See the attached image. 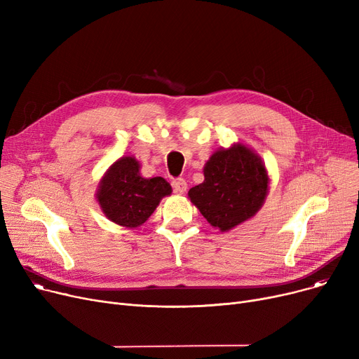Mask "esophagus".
<instances>
[{"label": "esophagus", "mask_w": 359, "mask_h": 359, "mask_svg": "<svg viewBox=\"0 0 359 359\" xmlns=\"http://www.w3.org/2000/svg\"><path fill=\"white\" fill-rule=\"evenodd\" d=\"M172 186H173L175 192H177V194H184L186 189H187V183H186V180L183 177L173 179L172 180Z\"/></svg>", "instance_id": "obj_1"}]
</instances>
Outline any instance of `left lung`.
Instances as JSON below:
<instances>
[{
  "label": "left lung",
  "mask_w": 359,
  "mask_h": 359,
  "mask_svg": "<svg viewBox=\"0 0 359 359\" xmlns=\"http://www.w3.org/2000/svg\"><path fill=\"white\" fill-rule=\"evenodd\" d=\"M203 176V183L187 195L206 221L221 231L253 217L268 194L265 165L241 144L214 153L205 164Z\"/></svg>",
  "instance_id": "left-lung-1"
}]
</instances>
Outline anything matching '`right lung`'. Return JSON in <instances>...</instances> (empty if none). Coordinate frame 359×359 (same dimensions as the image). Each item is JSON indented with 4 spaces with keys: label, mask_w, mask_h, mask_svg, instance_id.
I'll return each mask as SVG.
<instances>
[{
    "label": "right lung",
    "mask_w": 359,
    "mask_h": 359,
    "mask_svg": "<svg viewBox=\"0 0 359 359\" xmlns=\"http://www.w3.org/2000/svg\"><path fill=\"white\" fill-rule=\"evenodd\" d=\"M99 187L97 201L106 217L129 229L145 222L161 198L172 194V186L163 177H141L140 164L132 157H122L113 164Z\"/></svg>",
    "instance_id": "obj_1"
}]
</instances>
